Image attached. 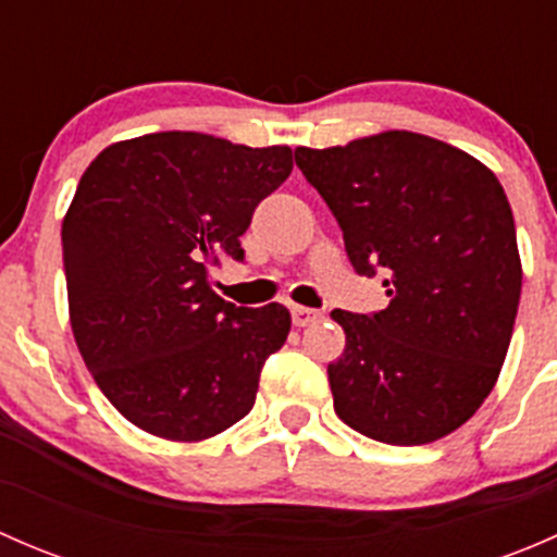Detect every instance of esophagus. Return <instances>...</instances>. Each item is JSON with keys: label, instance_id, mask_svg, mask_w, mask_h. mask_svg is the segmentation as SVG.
Listing matches in <instances>:
<instances>
[{"label": "esophagus", "instance_id": "1", "mask_svg": "<svg viewBox=\"0 0 557 557\" xmlns=\"http://www.w3.org/2000/svg\"><path fill=\"white\" fill-rule=\"evenodd\" d=\"M290 318H294V325L305 329V325H310V323H314V320H320V312L310 310V307H294V310H290Z\"/></svg>", "mask_w": 557, "mask_h": 557}]
</instances>
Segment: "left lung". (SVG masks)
I'll return each instance as SVG.
<instances>
[{
	"mask_svg": "<svg viewBox=\"0 0 557 557\" xmlns=\"http://www.w3.org/2000/svg\"><path fill=\"white\" fill-rule=\"evenodd\" d=\"M352 269L385 274V310H334L347 345L329 363L334 409L385 445L453 434L496 385L512 339L522 267L512 207L496 174L453 145L383 132L336 148H296Z\"/></svg>",
	"mask_w": 557,
	"mask_h": 557,
	"instance_id": "1",
	"label": "left lung"
}]
</instances>
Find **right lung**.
Returning a JSON list of instances; mask_svg holds the SVG:
<instances>
[{
  "instance_id": "obj_1",
  "label": "right lung",
  "mask_w": 557,
  "mask_h": 557,
  "mask_svg": "<svg viewBox=\"0 0 557 557\" xmlns=\"http://www.w3.org/2000/svg\"><path fill=\"white\" fill-rule=\"evenodd\" d=\"M290 170L288 145L156 132L110 145L83 172L61 226L72 334L99 391L137 429L201 442L256 404L290 312L223 301L210 267L245 261L239 237Z\"/></svg>"
}]
</instances>
